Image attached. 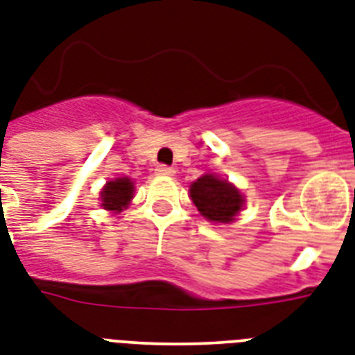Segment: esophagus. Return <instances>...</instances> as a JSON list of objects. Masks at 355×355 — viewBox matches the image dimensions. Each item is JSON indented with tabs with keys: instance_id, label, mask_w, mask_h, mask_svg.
I'll list each match as a JSON object with an SVG mask.
<instances>
[{
	"instance_id": "esophagus-1",
	"label": "esophagus",
	"mask_w": 355,
	"mask_h": 355,
	"mask_svg": "<svg viewBox=\"0 0 355 355\" xmlns=\"http://www.w3.org/2000/svg\"><path fill=\"white\" fill-rule=\"evenodd\" d=\"M155 171L156 175H164V177H173V175H175V169L169 166H158Z\"/></svg>"
}]
</instances>
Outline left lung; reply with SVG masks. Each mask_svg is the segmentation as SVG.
Segmentation results:
<instances>
[{
    "mask_svg": "<svg viewBox=\"0 0 355 355\" xmlns=\"http://www.w3.org/2000/svg\"><path fill=\"white\" fill-rule=\"evenodd\" d=\"M191 200L197 210L216 223H230L243 206V195L227 180H219L216 175H202L191 188Z\"/></svg>",
    "mask_w": 355,
    "mask_h": 355,
    "instance_id": "left-lung-1",
    "label": "left lung"
}]
</instances>
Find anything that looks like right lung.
I'll return each instance as SVG.
<instances>
[{
    "label": "right lung",
    "instance_id": "obj_1",
    "mask_svg": "<svg viewBox=\"0 0 355 355\" xmlns=\"http://www.w3.org/2000/svg\"><path fill=\"white\" fill-rule=\"evenodd\" d=\"M134 184L130 178H116L112 182H108L101 191V206L105 210L121 211L128 205V200L132 199Z\"/></svg>",
    "mask_w": 355,
    "mask_h": 355
}]
</instances>
